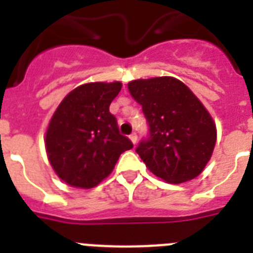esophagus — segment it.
<instances>
[{"instance_id":"obj_1","label":"esophagus","mask_w":253,"mask_h":253,"mask_svg":"<svg viewBox=\"0 0 253 253\" xmlns=\"http://www.w3.org/2000/svg\"><path fill=\"white\" fill-rule=\"evenodd\" d=\"M130 139H131V142L134 143V144H136V142H138V135L135 134V132H132V134L130 135Z\"/></svg>"}]
</instances>
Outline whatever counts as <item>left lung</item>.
<instances>
[{
	"label": "left lung",
	"instance_id": "left-lung-1",
	"mask_svg": "<svg viewBox=\"0 0 253 253\" xmlns=\"http://www.w3.org/2000/svg\"><path fill=\"white\" fill-rule=\"evenodd\" d=\"M128 90L148 123V138L135 150L147 168L170 184L198 176L216 140L215 123L200 99L168 76L131 81Z\"/></svg>",
	"mask_w": 253,
	"mask_h": 253
}]
</instances>
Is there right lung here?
I'll return each mask as SVG.
<instances>
[{"label":"right lung","instance_id":"1","mask_svg":"<svg viewBox=\"0 0 253 253\" xmlns=\"http://www.w3.org/2000/svg\"><path fill=\"white\" fill-rule=\"evenodd\" d=\"M122 84L90 83L65 97L45 134V151L53 170L71 186L89 189L114 169L122 152L132 143L119 132L110 111Z\"/></svg>","mask_w":253,"mask_h":253}]
</instances>
